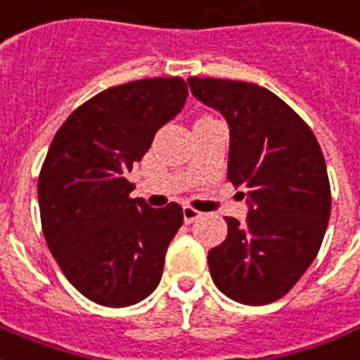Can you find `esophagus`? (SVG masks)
<instances>
[{
  "label": "esophagus",
  "instance_id": "esophagus-1",
  "mask_svg": "<svg viewBox=\"0 0 360 360\" xmlns=\"http://www.w3.org/2000/svg\"><path fill=\"white\" fill-rule=\"evenodd\" d=\"M202 212H199V210H195L193 207H184V220H186V224H191V221H195L197 218H201Z\"/></svg>",
  "mask_w": 360,
  "mask_h": 360
}]
</instances>
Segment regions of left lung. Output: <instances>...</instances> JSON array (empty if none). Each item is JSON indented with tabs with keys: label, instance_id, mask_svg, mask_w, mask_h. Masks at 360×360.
<instances>
[{
	"label": "left lung",
	"instance_id": "1",
	"mask_svg": "<svg viewBox=\"0 0 360 360\" xmlns=\"http://www.w3.org/2000/svg\"><path fill=\"white\" fill-rule=\"evenodd\" d=\"M197 100L228 119V180L247 188V224L209 250L214 285L228 298L266 305L283 298L315 260L330 218L323 151L304 119L247 81L190 77ZM245 197V193H243Z\"/></svg>",
	"mask_w": 360,
	"mask_h": 360
}]
</instances>
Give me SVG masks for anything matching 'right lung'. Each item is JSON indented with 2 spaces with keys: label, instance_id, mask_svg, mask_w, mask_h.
I'll return each instance as SVG.
<instances>
[{
  "label": "right lung",
  "instance_id": "1",
  "mask_svg": "<svg viewBox=\"0 0 360 360\" xmlns=\"http://www.w3.org/2000/svg\"><path fill=\"white\" fill-rule=\"evenodd\" d=\"M188 98L182 77L102 91L56 131L37 180L41 229L66 279L106 307L139 304L158 288L182 207L131 199L132 165Z\"/></svg>",
  "mask_w": 360,
  "mask_h": 360
}]
</instances>
